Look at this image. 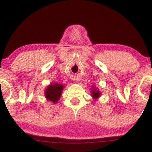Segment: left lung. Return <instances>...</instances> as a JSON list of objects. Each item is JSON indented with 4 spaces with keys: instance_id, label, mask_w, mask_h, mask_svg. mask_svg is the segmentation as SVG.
<instances>
[{
    "instance_id": "obj_1",
    "label": "left lung",
    "mask_w": 152,
    "mask_h": 152,
    "mask_svg": "<svg viewBox=\"0 0 152 152\" xmlns=\"http://www.w3.org/2000/svg\"><path fill=\"white\" fill-rule=\"evenodd\" d=\"M92 96L94 99H98L100 97L101 92L99 90H97V89H95V87L92 86Z\"/></svg>"
}]
</instances>
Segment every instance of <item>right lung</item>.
Returning <instances> with one entry per match:
<instances>
[{"mask_svg": "<svg viewBox=\"0 0 152 152\" xmlns=\"http://www.w3.org/2000/svg\"><path fill=\"white\" fill-rule=\"evenodd\" d=\"M63 88H64V86L59 83H52L48 86L45 92L47 100L50 101L54 104L58 102L62 95Z\"/></svg>", "mask_w": 152, "mask_h": 152, "instance_id": "obj_1", "label": "right lung"}]
</instances>
